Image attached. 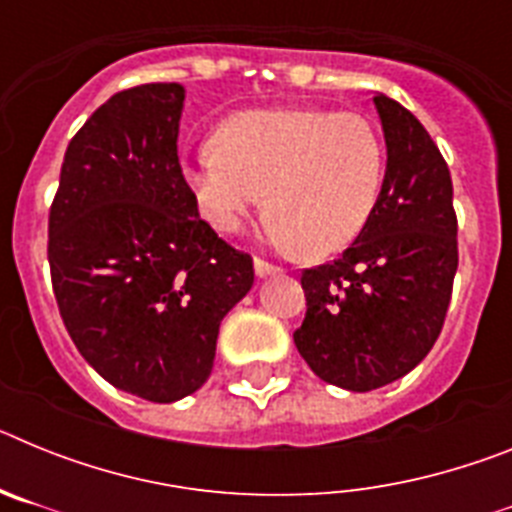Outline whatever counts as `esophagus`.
Segmentation results:
<instances>
[{
  "mask_svg": "<svg viewBox=\"0 0 512 512\" xmlns=\"http://www.w3.org/2000/svg\"><path fill=\"white\" fill-rule=\"evenodd\" d=\"M253 269H256V277H271V274H277L279 266L269 264V261H264L256 256V259H253Z\"/></svg>",
  "mask_w": 512,
  "mask_h": 512,
  "instance_id": "34e87169",
  "label": "esophagus"
}]
</instances>
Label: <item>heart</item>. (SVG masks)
Instances as JSON below:
<instances>
[{
  "label": "heart",
  "mask_w": 512,
  "mask_h": 512,
  "mask_svg": "<svg viewBox=\"0 0 512 512\" xmlns=\"http://www.w3.org/2000/svg\"><path fill=\"white\" fill-rule=\"evenodd\" d=\"M184 176L212 228L238 230L269 202L279 243L325 256L369 223L382 194L384 146L354 112L271 107L228 117L215 140L187 153Z\"/></svg>",
  "instance_id": "heart-1"
}]
</instances>
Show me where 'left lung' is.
<instances>
[{
  "instance_id": "obj_1",
  "label": "left lung",
  "mask_w": 512,
  "mask_h": 512,
  "mask_svg": "<svg viewBox=\"0 0 512 512\" xmlns=\"http://www.w3.org/2000/svg\"><path fill=\"white\" fill-rule=\"evenodd\" d=\"M387 143L379 202L356 241L302 271L307 312L295 346L323 382L369 392L428 356L459 266L454 187L441 151L395 99L377 94Z\"/></svg>"
}]
</instances>
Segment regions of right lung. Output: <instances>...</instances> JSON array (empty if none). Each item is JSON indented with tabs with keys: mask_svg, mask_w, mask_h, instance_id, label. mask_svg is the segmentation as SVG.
<instances>
[{
	"mask_svg": "<svg viewBox=\"0 0 512 512\" xmlns=\"http://www.w3.org/2000/svg\"><path fill=\"white\" fill-rule=\"evenodd\" d=\"M182 84L112 94L71 138L48 215V261L71 341L112 387L176 402L207 382L220 323L253 259L197 212L176 138Z\"/></svg>",
	"mask_w": 512,
	"mask_h": 512,
	"instance_id": "add662e5",
	"label": "right lung"
}]
</instances>
